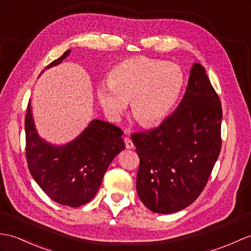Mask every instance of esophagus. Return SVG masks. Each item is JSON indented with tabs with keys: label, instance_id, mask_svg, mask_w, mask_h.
<instances>
[{
	"label": "esophagus",
	"instance_id": "1",
	"mask_svg": "<svg viewBox=\"0 0 251 251\" xmlns=\"http://www.w3.org/2000/svg\"><path fill=\"white\" fill-rule=\"evenodd\" d=\"M124 141H125V145H126V149H132L133 148V143L130 140V138H124Z\"/></svg>",
	"mask_w": 251,
	"mask_h": 251
}]
</instances>
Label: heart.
<instances>
[{"mask_svg":"<svg viewBox=\"0 0 251 251\" xmlns=\"http://www.w3.org/2000/svg\"><path fill=\"white\" fill-rule=\"evenodd\" d=\"M185 74L176 63L136 56L118 64L109 75L108 86H98L101 107L113 118L130 101L131 114L144 127L160 123L182 93Z\"/></svg>","mask_w":251,"mask_h":251,"instance_id":"b5f03b06","label":"heart"}]
</instances>
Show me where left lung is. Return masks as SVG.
Masks as SVG:
<instances>
[{"label":"left lung","mask_w":251,"mask_h":251,"mask_svg":"<svg viewBox=\"0 0 251 251\" xmlns=\"http://www.w3.org/2000/svg\"><path fill=\"white\" fill-rule=\"evenodd\" d=\"M220 99L195 63L184 97L170 116L131 140L140 158L137 192L150 211H182L201 195L221 149Z\"/></svg>","instance_id":"1"}]
</instances>
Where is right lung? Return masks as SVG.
<instances>
[{"mask_svg": "<svg viewBox=\"0 0 251 251\" xmlns=\"http://www.w3.org/2000/svg\"><path fill=\"white\" fill-rule=\"evenodd\" d=\"M67 50L50 63V68L65 60ZM44 73V71H43ZM28 101L25 114V156L31 176L51 200L78 207L95 197L104 172L114 157L125 149L123 130L100 120L92 121L81 135L63 147L38 136Z\"/></svg>", "mask_w": 251, "mask_h": 251, "instance_id": "1", "label": "right lung"}]
</instances>
